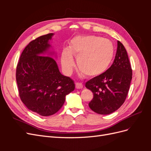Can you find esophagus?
I'll return each instance as SVG.
<instances>
[{
    "instance_id": "esophagus-1",
    "label": "esophagus",
    "mask_w": 151,
    "mask_h": 151,
    "mask_svg": "<svg viewBox=\"0 0 151 151\" xmlns=\"http://www.w3.org/2000/svg\"><path fill=\"white\" fill-rule=\"evenodd\" d=\"M76 88L77 89H82L83 88V84L81 83H76Z\"/></svg>"
}]
</instances>
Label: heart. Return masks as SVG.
Instances as JSON below:
<instances>
[{
	"label": "heart",
	"instance_id": "heart-1",
	"mask_svg": "<svg viewBox=\"0 0 151 151\" xmlns=\"http://www.w3.org/2000/svg\"><path fill=\"white\" fill-rule=\"evenodd\" d=\"M114 53L115 48L110 40L93 35L78 36L72 40L68 48L63 50L62 65L66 74H70L75 66L74 55L80 71L88 77H96L108 69Z\"/></svg>",
	"mask_w": 151,
	"mask_h": 151
}]
</instances>
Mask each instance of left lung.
Segmentation results:
<instances>
[{"label":"left lung","instance_id":"obj_1","mask_svg":"<svg viewBox=\"0 0 151 151\" xmlns=\"http://www.w3.org/2000/svg\"><path fill=\"white\" fill-rule=\"evenodd\" d=\"M132 78V70L126 50L118 41L115 60L108 69L86 83L93 93L89 108L100 115H108L125 102Z\"/></svg>","mask_w":151,"mask_h":151}]
</instances>
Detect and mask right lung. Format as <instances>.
Listing matches in <instances>:
<instances>
[{
	"label": "right lung",
	"instance_id": "right-lung-1",
	"mask_svg": "<svg viewBox=\"0 0 151 151\" xmlns=\"http://www.w3.org/2000/svg\"><path fill=\"white\" fill-rule=\"evenodd\" d=\"M53 33L31 41L22 52L16 68V81L22 102L41 116L56 113L64 104L66 95L75 89L70 77L59 71L48 50Z\"/></svg>",
	"mask_w": 151,
	"mask_h": 151
}]
</instances>
